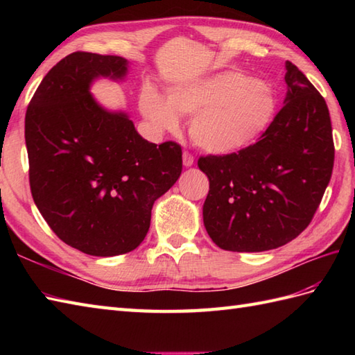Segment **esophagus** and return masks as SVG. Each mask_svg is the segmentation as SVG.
Listing matches in <instances>:
<instances>
[{
	"label": "esophagus",
	"instance_id": "obj_1",
	"mask_svg": "<svg viewBox=\"0 0 355 355\" xmlns=\"http://www.w3.org/2000/svg\"><path fill=\"white\" fill-rule=\"evenodd\" d=\"M183 164L186 166V168H191V166L193 164V157H192V154L183 153Z\"/></svg>",
	"mask_w": 355,
	"mask_h": 355
}]
</instances>
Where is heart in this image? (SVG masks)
I'll return each mask as SVG.
<instances>
[{
  "instance_id": "obj_1",
  "label": "heart",
  "mask_w": 355,
  "mask_h": 355,
  "mask_svg": "<svg viewBox=\"0 0 355 355\" xmlns=\"http://www.w3.org/2000/svg\"><path fill=\"white\" fill-rule=\"evenodd\" d=\"M277 99L268 84L241 71L171 87L168 97L153 85L139 96V110L154 132H173L180 114L192 116L189 132L209 154L239 153L258 141L276 114Z\"/></svg>"
}]
</instances>
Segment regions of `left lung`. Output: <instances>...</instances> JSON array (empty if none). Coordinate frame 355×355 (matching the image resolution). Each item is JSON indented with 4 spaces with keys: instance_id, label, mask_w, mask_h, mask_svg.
Wrapping results in <instances>:
<instances>
[{
    "instance_id": "1",
    "label": "left lung",
    "mask_w": 355,
    "mask_h": 355,
    "mask_svg": "<svg viewBox=\"0 0 355 355\" xmlns=\"http://www.w3.org/2000/svg\"><path fill=\"white\" fill-rule=\"evenodd\" d=\"M286 94L259 141L239 153L201 157L209 178L202 221L229 252H266L302 233L334 164L327 102L296 65L285 62Z\"/></svg>"
}]
</instances>
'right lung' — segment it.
<instances>
[{
  "label": "right lung",
  "mask_w": 355,
  "mask_h": 355,
  "mask_svg": "<svg viewBox=\"0 0 355 355\" xmlns=\"http://www.w3.org/2000/svg\"><path fill=\"white\" fill-rule=\"evenodd\" d=\"M128 67L120 56L71 53L45 74L26 112L36 207L65 244L102 258L140 245L154 201L183 169L180 145L145 140L128 112L92 94L97 79L125 80Z\"/></svg>",
  "instance_id": "add662e5"
}]
</instances>
